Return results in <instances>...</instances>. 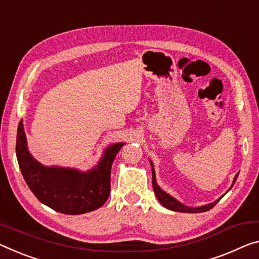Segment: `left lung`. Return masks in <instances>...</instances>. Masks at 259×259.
I'll return each instance as SVG.
<instances>
[{
    "mask_svg": "<svg viewBox=\"0 0 259 259\" xmlns=\"http://www.w3.org/2000/svg\"><path fill=\"white\" fill-rule=\"evenodd\" d=\"M150 164H152V170H153V189H154V192L156 194V198L158 199V201L161 202V204L164 206L165 208L171 209V210H175V212H184V213H201V212H206V210H209L210 208H213L214 206H215L217 201L212 202V204H208V205H204V206H200V207H189V206H185L181 204L180 201L176 200V199L172 198L171 196H169L168 193L164 192V191L160 189V186L157 185L156 183V176H155V170L153 168V163L150 162ZM237 176L238 174L235 176L233 181V184L232 186L235 184V182L237 180ZM230 190V189H229ZM228 190V191H229Z\"/></svg>",
    "mask_w": 259,
    "mask_h": 259,
    "instance_id": "1",
    "label": "left lung"
}]
</instances>
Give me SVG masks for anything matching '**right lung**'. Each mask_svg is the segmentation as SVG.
Here are the masks:
<instances>
[{
  "mask_svg": "<svg viewBox=\"0 0 259 259\" xmlns=\"http://www.w3.org/2000/svg\"><path fill=\"white\" fill-rule=\"evenodd\" d=\"M124 145L118 142L107 147L97 166L87 172L61 166H45L29 153L21 120L16 155L24 180L38 200L57 212L76 215L105 204L111 190V166Z\"/></svg>",
  "mask_w": 259,
  "mask_h": 259,
  "instance_id": "add662e5",
  "label": "right lung"
}]
</instances>
